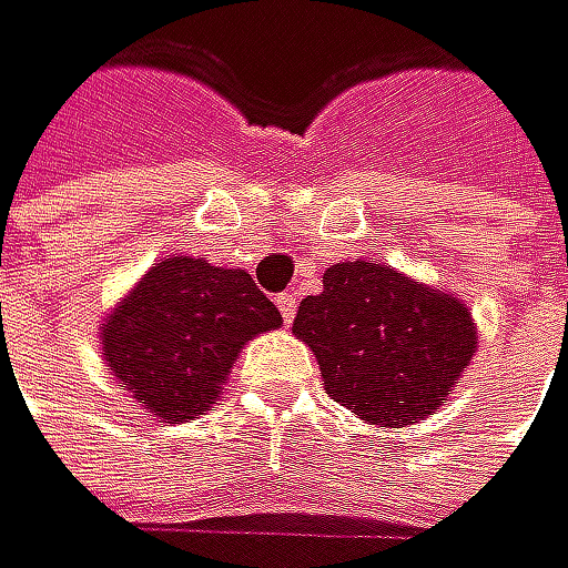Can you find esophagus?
Returning a JSON list of instances; mask_svg holds the SVG:
<instances>
[{"label": "esophagus", "instance_id": "1", "mask_svg": "<svg viewBox=\"0 0 568 568\" xmlns=\"http://www.w3.org/2000/svg\"><path fill=\"white\" fill-rule=\"evenodd\" d=\"M275 306H278V313H282V323H286V326L296 320V296L282 293V296H275Z\"/></svg>", "mask_w": 568, "mask_h": 568}]
</instances>
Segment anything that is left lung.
I'll return each mask as SVG.
<instances>
[{"label":"left lung","mask_w":568,"mask_h":568,"mask_svg":"<svg viewBox=\"0 0 568 568\" xmlns=\"http://www.w3.org/2000/svg\"><path fill=\"white\" fill-rule=\"evenodd\" d=\"M293 333L316 353L326 393L373 426H409L443 406L476 353L469 310L376 262H336L300 303Z\"/></svg>","instance_id":"left-lung-1"}]
</instances>
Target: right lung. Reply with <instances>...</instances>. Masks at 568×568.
<instances>
[{
    "label": "right lung",
    "instance_id": "obj_1",
    "mask_svg": "<svg viewBox=\"0 0 568 568\" xmlns=\"http://www.w3.org/2000/svg\"><path fill=\"white\" fill-rule=\"evenodd\" d=\"M282 326L245 268L172 255L155 262L102 326V356L145 409L169 423L202 416L239 349Z\"/></svg>",
    "mask_w": 568,
    "mask_h": 568
}]
</instances>
